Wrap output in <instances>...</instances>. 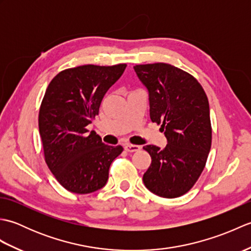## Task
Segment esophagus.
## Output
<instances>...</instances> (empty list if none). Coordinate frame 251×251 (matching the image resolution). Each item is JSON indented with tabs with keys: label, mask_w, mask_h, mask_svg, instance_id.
Wrapping results in <instances>:
<instances>
[{
	"label": "esophagus",
	"mask_w": 251,
	"mask_h": 251,
	"mask_svg": "<svg viewBox=\"0 0 251 251\" xmlns=\"http://www.w3.org/2000/svg\"><path fill=\"white\" fill-rule=\"evenodd\" d=\"M124 149L127 152H136V151H139L141 147L137 145H125Z\"/></svg>",
	"instance_id": "esophagus-1"
}]
</instances>
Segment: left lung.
<instances>
[{"mask_svg": "<svg viewBox=\"0 0 251 251\" xmlns=\"http://www.w3.org/2000/svg\"><path fill=\"white\" fill-rule=\"evenodd\" d=\"M149 93L151 121L161 124L164 149L146 146L150 167L143 175L149 191L175 199L185 194L201 176L211 147L209 103L201 85L168 63L134 67Z\"/></svg>", "mask_w": 251, "mask_h": 251, "instance_id": "8db88e82", "label": "left lung"}]
</instances>
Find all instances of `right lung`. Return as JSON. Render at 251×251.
Wrapping results in <instances>:
<instances>
[{"label": "right lung", "instance_id": "add662e5", "mask_svg": "<svg viewBox=\"0 0 251 251\" xmlns=\"http://www.w3.org/2000/svg\"><path fill=\"white\" fill-rule=\"evenodd\" d=\"M126 65L67 69L51 79L39 113V129L47 166L66 190L76 194L103 188L111 163L123 152L108 146L87 125L99 113L105 93Z\"/></svg>", "mask_w": 251, "mask_h": 251}]
</instances>
